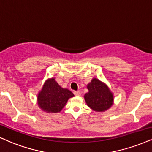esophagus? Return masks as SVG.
<instances>
[{
  "label": "esophagus",
  "mask_w": 152,
  "mask_h": 152,
  "mask_svg": "<svg viewBox=\"0 0 152 152\" xmlns=\"http://www.w3.org/2000/svg\"><path fill=\"white\" fill-rule=\"evenodd\" d=\"M74 94L76 96H80V95H81V92H80V91H75V92H74Z\"/></svg>",
  "instance_id": "1"
}]
</instances>
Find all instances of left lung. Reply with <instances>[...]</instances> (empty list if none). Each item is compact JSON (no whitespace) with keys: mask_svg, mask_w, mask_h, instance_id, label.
Segmentation results:
<instances>
[{"mask_svg":"<svg viewBox=\"0 0 152 152\" xmlns=\"http://www.w3.org/2000/svg\"><path fill=\"white\" fill-rule=\"evenodd\" d=\"M87 88L89 91L84 97L86 104L91 110L104 112L113 104V94L106 83L97 78H93Z\"/></svg>","mask_w":152,"mask_h":152,"instance_id":"1","label":"left lung"}]
</instances>
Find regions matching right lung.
<instances>
[{
  "label": "right lung",
  "instance_id": "obj_1",
  "mask_svg": "<svg viewBox=\"0 0 152 152\" xmlns=\"http://www.w3.org/2000/svg\"><path fill=\"white\" fill-rule=\"evenodd\" d=\"M73 96L72 91L61 87L55 78H48L39 91L37 104L39 108L46 113H58L64 108L68 99Z\"/></svg>",
  "mask_w": 152,
  "mask_h": 152
}]
</instances>
